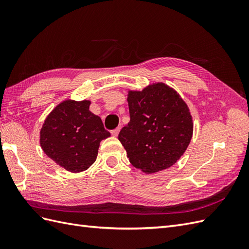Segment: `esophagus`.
Instances as JSON below:
<instances>
[{
	"instance_id": "esophagus-1",
	"label": "esophagus",
	"mask_w": 249,
	"mask_h": 249,
	"mask_svg": "<svg viewBox=\"0 0 249 249\" xmlns=\"http://www.w3.org/2000/svg\"><path fill=\"white\" fill-rule=\"evenodd\" d=\"M119 131H120V127H116L115 130L111 131L112 136H113V137H117V136H118V134H119Z\"/></svg>"
}]
</instances>
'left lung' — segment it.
I'll use <instances>...</instances> for the list:
<instances>
[{"instance_id":"obj_1","label":"left lung","mask_w":249,"mask_h":249,"mask_svg":"<svg viewBox=\"0 0 249 249\" xmlns=\"http://www.w3.org/2000/svg\"><path fill=\"white\" fill-rule=\"evenodd\" d=\"M130 123L118 140L134 167L150 175L171 167L184 155L193 135L186 102L165 83L129 90Z\"/></svg>"}]
</instances>
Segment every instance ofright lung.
Returning <instances> with one entry per match:
<instances>
[{
    "mask_svg": "<svg viewBox=\"0 0 249 249\" xmlns=\"http://www.w3.org/2000/svg\"><path fill=\"white\" fill-rule=\"evenodd\" d=\"M88 100H65L51 111L40 129V146L50 159L70 172H82L95 162L102 140L110 137Z\"/></svg>",
    "mask_w": 249,
    "mask_h": 249,
    "instance_id": "add662e5",
    "label": "right lung"
}]
</instances>
